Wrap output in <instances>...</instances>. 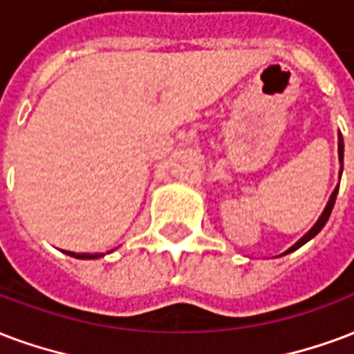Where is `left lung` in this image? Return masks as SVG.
<instances>
[{
  "mask_svg": "<svg viewBox=\"0 0 354 354\" xmlns=\"http://www.w3.org/2000/svg\"><path fill=\"white\" fill-rule=\"evenodd\" d=\"M337 156H339V163H344V138H342V135L337 137ZM342 170H344V167H342ZM342 170H339V178H342ZM337 189H339V185H336V189H334V193L330 195V198H328V204H326V208L323 210V214H321V217L317 219V223L311 227L306 234H304L300 240H298L295 245H290L289 250L285 251V253H281V255H287V253H290V251L298 250V248H302L304 243L310 242L311 238L317 236L319 232H321V229H323L324 225H326V221H328V217H330L332 214V208H334V203H336V197H337Z\"/></svg>",
  "mask_w": 354,
  "mask_h": 354,
  "instance_id": "obj_1",
  "label": "left lung"
}]
</instances>
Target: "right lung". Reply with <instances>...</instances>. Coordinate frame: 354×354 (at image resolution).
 I'll list each match as a JSON object with an SVG mask.
<instances>
[{
  "instance_id": "right-lung-1",
  "label": "right lung",
  "mask_w": 354,
  "mask_h": 354,
  "mask_svg": "<svg viewBox=\"0 0 354 354\" xmlns=\"http://www.w3.org/2000/svg\"><path fill=\"white\" fill-rule=\"evenodd\" d=\"M67 255L75 259H99L103 257V253H73V251H65Z\"/></svg>"
}]
</instances>
